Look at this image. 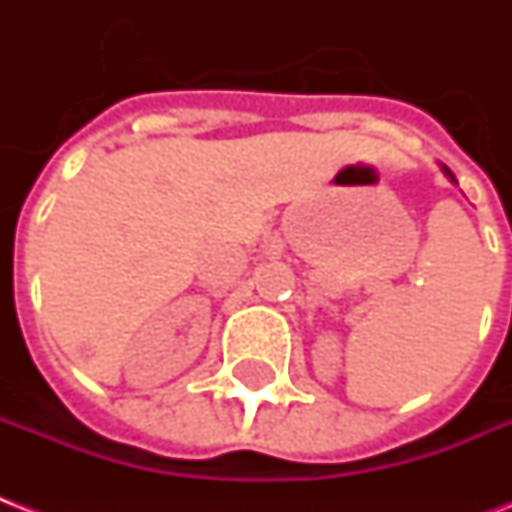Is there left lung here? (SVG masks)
<instances>
[{
  "label": "left lung",
  "mask_w": 512,
  "mask_h": 512,
  "mask_svg": "<svg viewBox=\"0 0 512 512\" xmlns=\"http://www.w3.org/2000/svg\"><path fill=\"white\" fill-rule=\"evenodd\" d=\"M442 170H444V176L450 178L452 184H458V181H455V176H452V170H450V168H447V165H442Z\"/></svg>",
  "instance_id": "obj_1"
}]
</instances>
